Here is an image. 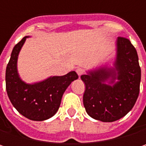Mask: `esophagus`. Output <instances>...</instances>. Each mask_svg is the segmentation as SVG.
Wrapping results in <instances>:
<instances>
[{
    "label": "esophagus",
    "mask_w": 146,
    "mask_h": 146,
    "mask_svg": "<svg viewBox=\"0 0 146 146\" xmlns=\"http://www.w3.org/2000/svg\"><path fill=\"white\" fill-rule=\"evenodd\" d=\"M76 72L78 73V76H81L83 73H84V69L83 68H77L76 69Z\"/></svg>",
    "instance_id": "1"
}]
</instances>
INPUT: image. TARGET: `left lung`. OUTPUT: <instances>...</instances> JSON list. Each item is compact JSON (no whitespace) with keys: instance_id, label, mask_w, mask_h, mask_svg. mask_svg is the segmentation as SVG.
<instances>
[{"instance_id":"obj_1","label":"left lung","mask_w":146,"mask_h":146,"mask_svg":"<svg viewBox=\"0 0 146 146\" xmlns=\"http://www.w3.org/2000/svg\"><path fill=\"white\" fill-rule=\"evenodd\" d=\"M141 70L131 42L118 37L112 67L106 64L81 76L85 84L83 97L86 112L105 123L117 121L133 107L139 93Z\"/></svg>"}]
</instances>
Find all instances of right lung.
I'll use <instances>...</instances> for the list:
<instances>
[{
    "mask_svg": "<svg viewBox=\"0 0 146 146\" xmlns=\"http://www.w3.org/2000/svg\"><path fill=\"white\" fill-rule=\"evenodd\" d=\"M29 37H23L12 51L6 69V89L9 100L20 114L33 121H44L56 113L63 93L78 76L72 71L63 76H50L33 84L23 81L17 71V58Z\"/></svg>",
    "mask_w": 146,
    "mask_h": 146,
    "instance_id": "right-lung-1",
    "label": "right lung"
}]
</instances>
